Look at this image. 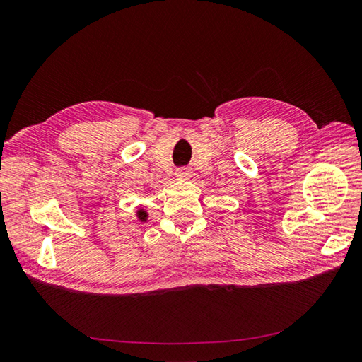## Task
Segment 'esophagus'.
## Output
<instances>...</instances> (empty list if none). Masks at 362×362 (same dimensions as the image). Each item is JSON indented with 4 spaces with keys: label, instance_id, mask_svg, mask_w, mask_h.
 <instances>
[{
    "label": "esophagus",
    "instance_id": "1",
    "mask_svg": "<svg viewBox=\"0 0 362 362\" xmlns=\"http://www.w3.org/2000/svg\"><path fill=\"white\" fill-rule=\"evenodd\" d=\"M175 175H177L178 180H189L192 177V170L189 168H181Z\"/></svg>",
    "mask_w": 362,
    "mask_h": 362
}]
</instances>
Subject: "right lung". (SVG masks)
I'll list each match as a JSON object with an SVG mask.
<instances>
[{
	"instance_id": "right-lung-1",
	"label": "right lung",
	"mask_w": 362,
	"mask_h": 362,
	"mask_svg": "<svg viewBox=\"0 0 362 362\" xmlns=\"http://www.w3.org/2000/svg\"><path fill=\"white\" fill-rule=\"evenodd\" d=\"M137 217H139V221H141V222H146L148 213H146L145 210H141V208H139V210H137Z\"/></svg>"
}]
</instances>
